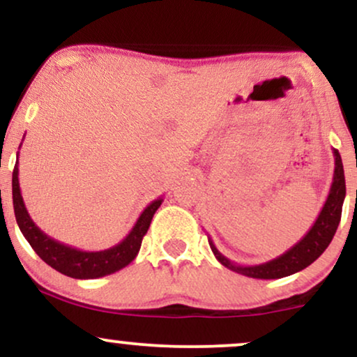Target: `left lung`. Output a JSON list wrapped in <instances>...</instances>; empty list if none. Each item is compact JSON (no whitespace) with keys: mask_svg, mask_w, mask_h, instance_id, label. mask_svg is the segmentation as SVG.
I'll return each mask as SVG.
<instances>
[{"mask_svg":"<svg viewBox=\"0 0 357 357\" xmlns=\"http://www.w3.org/2000/svg\"><path fill=\"white\" fill-rule=\"evenodd\" d=\"M333 153L335 166L331 191L327 195V199L324 203L321 213H319L317 220L314 221L312 228L305 233L304 238L297 241L292 248L287 250L280 257L258 265H238L235 261L228 260L227 257L221 255L218 252V248L215 247L213 240L208 238V243H210L211 252L215 253L216 260L223 267L233 270V272L241 273L245 277L264 278V280L289 277L292 273H297L305 267H309L310 264H314L334 238L335 230L339 227V221H341L344 198H346V179H344L341 154H339L337 149H333Z\"/></svg>","mask_w":357,"mask_h":357,"instance_id":"obj_1","label":"left lung"}]
</instances>
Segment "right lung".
I'll return each mask as SVG.
<instances>
[{
  "label": "right lung",
  "instance_id": "right-lung-1",
  "mask_svg": "<svg viewBox=\"0 0 357 357\" xmlns=\"http://www.w3.org/2000/svg\"><path fill=\"white\" fill-rule=\"evenodd\" d=\"M18 171V159H16L13 181H11V184H13V208L16 223H18L23 236L45 264H48L52 268L63 273V275L80 278V280L105 277L127 267L137 257L142 238L149 230L151 220H153L158 208L161 206V203L165 202L161 196V198L147 204L146 210L141 213L136 225L132 227V230L129 231V235L121 243L114 245L107 250H100V252H84V250L73 248L70 245L53 240L52 236H48L47 233H43L36 227L35 221L28 215L26 206H24L22 190H20Z\"/></svg>",
  "mask_w": 357,
  "mask_h": 357
}]
</instances>
